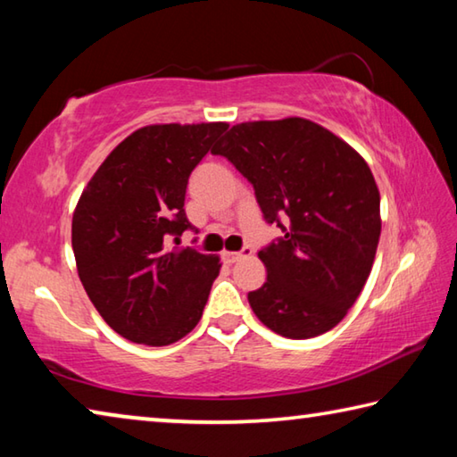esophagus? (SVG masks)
<instances>
[{
	"instance_id": "obj_1",
	"label": "esophagus",
	"mask_w": 457,
	"mask_h": 457,
	"mask_svg": "<svg viewBox=\"0 0 457 457\" xmlns=\"http://www.w3.org/2000/svg\"><path fill=\"white\" fill-rule=\"evenodd\" d=\"M252 253V250L250 247H244L242 252H221V260H223V264H234V262H237L239 258H245V256H250Z\"/></svg>"
}]
</instances>
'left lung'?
<instances>
[{
	"label": "left lung",
	"instance_id": "1",
	"mask_svg": "<svg viewBox=\"0 0 457 457\" xmlns=\"http://www.w3.org/2000/svg\"><path fill=\"white\" fill-rule=\"evenodd\" d=\"M212 153L234 163L266 221L284 231L258 252L268 276L247 294L253 314L286 338L335 328L359 298L381 236V197L367 161L300 117L239 122Z\"/></svg>",
	"mask_w": 457,
	"mask_h": 457
}]
</instances>
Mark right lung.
I'll return each instance as SVG.
<instances>
[{
  "instance_id": "1",
  "label": "right lung",
  "mask_w": 457,
  "mask_h": 457,
  "mask_svg": "<svg viewBox=\"0 0 457 457\" xmlns=\"http://www.w3.org/2000/svg\"><path fill=\"white\" fill-rule=\"evenodd\" d=\"M228 122L137 129L92 175L72 215L80 282L130 343L165 346L197 327L220 258L169 242L193 229L185 189Z\"/></svg>"
}]
</instances>
